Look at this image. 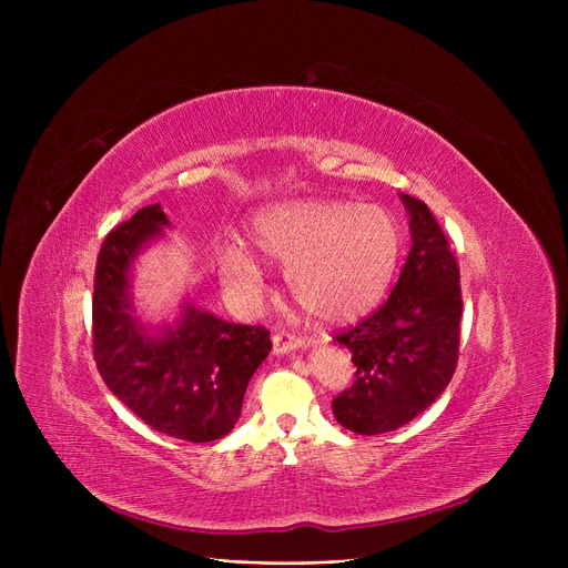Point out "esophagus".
Here are the masks:
<instances>
[{
	"mask_svg": "<svg viewBox=\"0 0 568 568\" xmlns=\"http://www.w3.org/2000/svg\"><path fill=\"white\" fill-rule=\"evenodd\" d=\"M272 343H274V352H276V354H285V352L304 347L306 341L300 338V336H292V334H287V332H274Z\"/></svg>",
	"mask_w": 568,
	"mask_h": 568,
	"instance_id": "34e87169",
	"label": "esophagus"
}]
</instances>
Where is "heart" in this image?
<instances>
[{"label":"heart","instance_id":"obj_1","mask_svg":"<svg viewBox=\"0 0 568 568\" xmlns=\"http://www.w3.org/2000/svg\"><path fill=\"white\" fill-rule=\"evenodd\" d=\"M255 248L281 266L292 300L326 322L366 315L389 287L403 234L382 206L352 200H290L264 209L251 223ZM223 285L255 302L264 290L257 257L242 244L216 255Z\"/></svg>","mask_w":568,"mask_h":568}]
</instances>
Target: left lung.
<instances>
[{"label":"left lung","instance_id":"8db88e82","mask_svg":"<svg viewBox=\"0 0 568 568\" xmlns=\"http://www.w3.org/2000/svg\"><path fill=\"white\" fill-rule=\"evenodd\" d=\"M412 248L396 287L375 313L334 341L352 352L349 389L334 398L336 422L356 435L409 424L452 382L460 345V268L426 202L403 195Z\"/></svg>","mask_w":568,"mask_h":568}]
</instances>
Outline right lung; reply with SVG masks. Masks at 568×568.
Listing matches in <instances>:
<instances>
[{
  "mask_svg": "<svg viewBox=\"0 0 568 568\" xmlns=\"http://www.w3.org/2000/svg\"><path fill=\"white\" fill-rule=\"evenodd\" d=\"M163 225V209L149 204L108 232L94 274V362L108 389L146 426L176 439L214 442L234 428L272 338L264 326L225 322L191 304L176 329L146 334L131 315L129 274L142 244Z\"/></svg>",
  "mask_w": 568,
  "mask_h": 568,
  "instance_id": "obj_1",
  "label": "right lung"
}]
</instances>
